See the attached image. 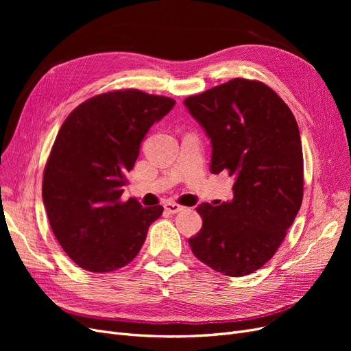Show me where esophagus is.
<instances>
[{
  "mask_svg": "<svg viewBox=\"0 0 351 351\" xmlns=\"http://www.w3.org/2000/svg\"><path fill=\"white\" fill-rule=\"evenodd\" d=\"M164 208H165L167 212H169V214H178V212L184 210V206L177 205V204H171V202H168V204H165Z\"/></svg>",
  "mask_w": 351,
  "mask_h": 351,
  "instance_id": "obj_1",
  "label": "esophagus"
}]
</instances>
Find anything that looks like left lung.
Listing matches in <instances>:
<instances>
[{
    "mask_svg": "<svg viewBox=\"0 0 351 351\" xmlns=\"http://www.w3.org/2000/svg\"><path fill=\"white\" fill-rule=\"evenodd\" d=\"M210 139V173L234 178L232 199L200 204L195 256L228 277L262 268L282 243L303 199L299 125L267 84L232 79L184 101Z\"/></svg>",
    "mask_w": 351,
    "mask_h": 351,
    "instance_id": "8db88e82",
    "label": "left lung"
}]
</instances>
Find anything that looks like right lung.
Wrapping results in <instances>:
<instances>
[{"mask_svg": "<svg viewBox=\"0 0 351 351\" xmlns=\"http://www.w3.org/2000/svg\"><path fill=\"white\" fill-rule=\"evenodd\" d=\"M176 101L125 89L98 95L67 117L52 146L42 182L49 224L70 259L90 272L130 263L161 205L123 202L127 173L154 123Z\"/></svg>", "mask_w": 351, "mask_h": 351, "instance_id": "1", "label": "right lung"}]
</instances>
